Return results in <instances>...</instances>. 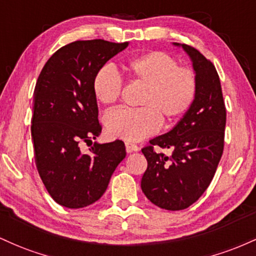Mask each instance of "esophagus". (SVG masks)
I'll return each mask as SVG.
<instances>
[{
  "instance_id": "esophagus-1",
  "label": "esophagus",
  "mask_w": 256,
  "mask_h": 256,
  "mask_svg": "<svg viewBox=\"0 0 256 256\" xmlns=\"http://www.w3.org/2000/svg\"><path fill=\"white\" fill-rule=\"evenodd\" d=\"M125 146H126V152H137L138 149H140V146H138L137 144H134V143L128 142V140H126V142H125Z\"/></svg>"
}]
</instances>
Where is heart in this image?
Masks as SVG:
<instances>
[{
	"mask_svg": "<svg viewBox=\"0 0 256 256\" xmlns=\"http://www.w3.org/2000/svg\"><path fill=\"white\" fill-rule=\"evenodd\" d=\"M134 82L144 85L140 108L114 110L104 116L106 131L114 138L140 140L160 130L162 118L174 122L183 118L198 95V76L192 67L178 66L165 52L152 50L124 64ZM94 95L100 104H116L122 92V80L114 68H100L92 80Z\"/></svg>",
	"mask_w": 256,
	"mask_h": 256,
	"instance_id": "1",
	"label": "heart"
}]
</instances>
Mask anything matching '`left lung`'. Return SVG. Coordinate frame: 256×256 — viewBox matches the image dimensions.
I'll return each mask as SVG.
<instances>
[{
	"instance_id": "8db88e82",
	"label": "left lung",
	"mask_w": 256,
	"mask_h": 256,
	"mask_svg": "<svg viewBox=\"0 0 256 256\" xmlns=\"http://www.w3.org/2000/svg\"><path fill=\"white\" fill-rule=\"evenodd\" d=\"M182 48L198 76L195 102L171 131L152 138L142 149L148 161L142 192L152 204L167 210H185L201 198L224 150L226 108L218 72L198 49L188 44ZM154 145L171 148L172 154L156 153Z\"/></svg>"
}]
</instances>
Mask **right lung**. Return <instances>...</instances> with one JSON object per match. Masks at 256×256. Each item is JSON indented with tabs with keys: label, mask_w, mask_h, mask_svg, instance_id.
Returning a JSON list of instances; mask_svg holds the SVG:
<instances>
[{
	"label": "right lung",
	"mask_w": 256,
	"mask_h": 256,
	"mask_svg": "<svg viewBox=\"0 0 256 256\" xmlns=\"http://www.w3.org/2000/svg\"><path fill=\"white\" fill-rule=\"evenodd\" d=\"M128 46L76 40L55 52L37 79L31 119L34 161L49 195L64 207L83 208L98 201L126 156L122 140L95 142L89 152L80 150V143L88 144L102 130L94 77Z\"/></svg>",
	"instance_id": "1"
}]
</instances>
